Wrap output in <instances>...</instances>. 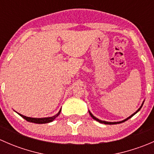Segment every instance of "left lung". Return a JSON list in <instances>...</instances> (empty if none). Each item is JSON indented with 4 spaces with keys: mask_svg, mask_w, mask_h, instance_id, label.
<instances>
[{
    "mask_svg": "<svg viewBox=\"0 0 154 154\" xmlns=\"http://www.w3.org/2000/svg\"><path fill=\"white\" fill-rule=\"evenodd\" d=\"M142 105H143V104H142ZM142 106H141L140 108H139V109H138L137 111L136 112H135V113H133V115H131V116H130V117H129V118H127V119H126L125 120L122 121V122H104V121H100V119H97V118H95V117H94V116H93V115L91 114V113L90 112H89V114H90V116H91V117H92V119H94V120H96V121H97V122H100V123H102V124H105V125H116V124H121V123H122V122H126V121H127V120H128L129 119H130V118H131V117H133V116H134V115L136 114V113H137L138 112H139V110L141 109V108H142Z\"/></svg>",
    "mask_w": 154,
    "mask_h": 154,
    "instance_id": "1",
    "label": "left lung"
}]
</instances>
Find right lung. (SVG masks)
Masks as SVG:
<instances>
[{
	"mask_svg": "<svg viewBox=\"0 0 154 154\" xmlns=\"http://www.w3.org/2000/svg\"><path fill=\"white\" fill-rule=\"evenodd\" d=\"M60 112L61 110H60L58 113H57L56 116H53V117H49V118H42V119H35V118H29V117H26V116H23V115L19 114V116H21L23 119H25L26 121L29 122H32V123H35V124H46V123H49V122H53L59 115L60 114Z\"/></svg>",
	"mask_w": 154,
	"mask_h": 154,
	"instance_id": "obj_1",
	"label": "right lung"
}]
</instances>
